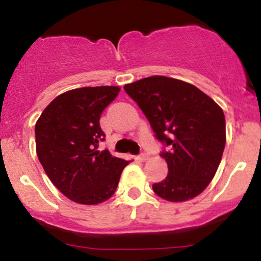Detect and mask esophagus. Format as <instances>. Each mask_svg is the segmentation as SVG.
<instances>
[{
	"instance_id": "obj_1",
	"label": "esophagus",
	"mask_w": 261,
	"mask_h": 261,
	"mask_svg": "<svg viewBox=\"0 0 261 261\" xmlns=\"http://www.w3.org/2000/svg\"><path fill=\"white\" fill-rule=\"evenodd\" d=\"M138 159L140 161H145L147 159V153L145 151H141V152H140V155L138 156Z\"/></svg>"
}]
</instances>
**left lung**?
<instances>
[{
  "label": "left lung",
  "mask_w": 261,
  "mask_h": 261,
  "mask_svg": "<svg viewBox=\"0 0 261 261\" xmlns=\"http://www.w3.org/2000/svg\"><path fill=\"white\" fill-rule=\"evenodd\" d=\"M142 110L169 174L152 190L167 201H186L213 180L225 147V116L215 101L194 85L166 76H150L123 86Z\"/></svg>",
  "instance_id": "8db88e82"
}]
</instances>
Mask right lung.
Instances as JSON below:
<instances>
[{"mask_svg": "<svg viewBox=\"0 0 261 261\" xmlns=\"http://www.w3.org/2000/svg\"><path fill=\"white\" fill-rule=\"evenodd\" d=\"M120 87L71 90L57 96L35 126L36 151L55 186L72 201L95 205L114 195L128 161L109 150L98 151L105 140L100 117L119 95Z\"/></svg>", "mask_w": 261, "mask_h": 261, "instance_id": "right-lung-1", "label": "right lung"}]
</instances>
